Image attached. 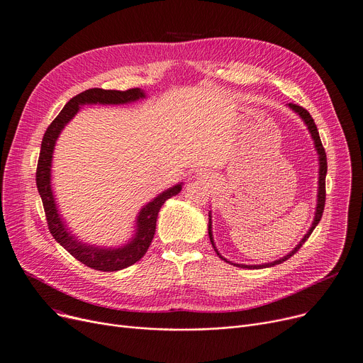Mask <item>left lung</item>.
<instances>
[{"label": "left lung", "mask_w": 363, "mask_h": 363, "mask_svg": "<svg viewBox=\"0 0 363 363\" xmlns=\"http://www.w3.org/2000/svg\"><path fill=\"white\" fill-rule=\"evenodd\" d=\"M289 108H292L295 112H298L299 113V116L305 121V124L308 125V130H309V133H311V135H312V138H313V141H315V147H316V151H318V154H319V189H318V206H316V213H315V219H313V223H312V226H311V229L308 230V233L302 238V240L301 242L296 245V248L291 252V254H288L286 257H284L282 259H279V261H275V262H271V264H265V265H238V264H233V265H236V267H240V268H248V269H261V268H269V267H274V265H278V264H282V262H285L286 259H289L292 255H295L299 250H301V247L308 240V238L311 236V233L313 232V229L316 228V225L319 223V220H320V218H322V213H323V209H325V199H326V186H325V178H326V171H328V162H326V152H325V148H323V145H322V141H320V137H319V133H318V128H316V124H315V121H313V118L311 116V113L303 108V106H301V105H296V104H289ZM212 222H211V215H209V225H208V232H209V239H211V244H212V247H213V250H215V252L218 254V251H216V248H215V244H213V239H212V230H211V228H212V225H211ZM219 255V254H218ZM220 257V255H219ZM222 258V257H220ZM223 259V258H222ZM226 261V259H225ZM228 262V261H226Z\"/></svg>", "instance_id": "left-lung-1"}]
</instances>
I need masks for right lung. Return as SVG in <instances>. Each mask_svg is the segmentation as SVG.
<instances>
[{"label": "right lung", "instance_id": "right-lung-1", "mask_svg": "<svg viewBox=\"0 0 363 363\" xmlns=\"http://www.w3.org/2000/svg\"><path fill=\"white\" fill-rule=\"evenodd\" d=\"M144 92L140 88H131L127 91H116V89H102V88H91L86 89L74 98H71L62 111L57 115V118L47 128L43 143L41 151L35 172L37 188L41 195L43 206L45 211V218L48 222V229L57 242L64 247L75 259L82 262L84 265L102 271V272H113L131 267L138 262L148 251L157 226V218L161 206L167 199L179 194L181 184L169 188L168 191L160 194L152 202L145 205L137 219V233L135 238L127 244L124 248L118 250H101L94 247H86L85 244L78 242V240L67 230L54 201V195L51 191V160L52 151L55 147V141L67 125L68 121L78 112L81 105L85 104H125L131 101H137L144 98Z\"/></svg>", "mask_w": 363, "mask_h": 363}]
</instances>
